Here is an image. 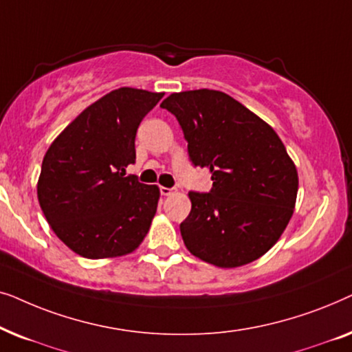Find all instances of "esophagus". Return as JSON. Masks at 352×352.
<instances>
[{
  "mask_svg": "<svg viewBox=\"0 0 352 352\" xmlns=\"http://www.w3.org/2000/svg\"><path fill=\"white\" fill-rule=\"evenodd\" d=\"M160 194L162 195H170V194H173V189H170V187L160 186Z\"/></svg>",
  "mask_w": 352,
  "mask_h": 352,
  "instance_id": "34e87169",
  "label": "esophagus"
}]
</instances>
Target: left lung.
Returning a JSON list of instances; mask_svg holds the SVG:
<instances>
[{"label":"left lung","instance_id":"8db88e82","mask_svg":"<svg viewBox=\"0 0 352 352\" xmlns=\"http://www.w3.org/2000/svg\"><path fill=\"white\" fill-rule=\"evenodd\" d=\"M162 109L175 115L194 166L208 168L210 192H189L179 229L194 256L237 267L277 242L295 208L298 173L280 138L230 96L214 89L175 93Z\"/></svg>","mask_w":352,"mask_h":352}]
</instances>
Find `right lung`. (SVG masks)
<instances>
[{
    "mask_svg": "<svg viewBox=\"0 0 352 352\" xmlns=\"http://www.w3.org/2000/svg\"><path fill=\"white\" fill-rule=\"evenodd\" d=\"M162 98L115 89L85 109L47 148L38 200L57 237L81 256H122L148 232L160 190L126 176V166L136 162L139 124Z\"/></svg>",
    "mask_w": 352,
    "mask_h": 352,
    "instance_id": "add662e5",
    "label": "right lung"
}]
</instances>
